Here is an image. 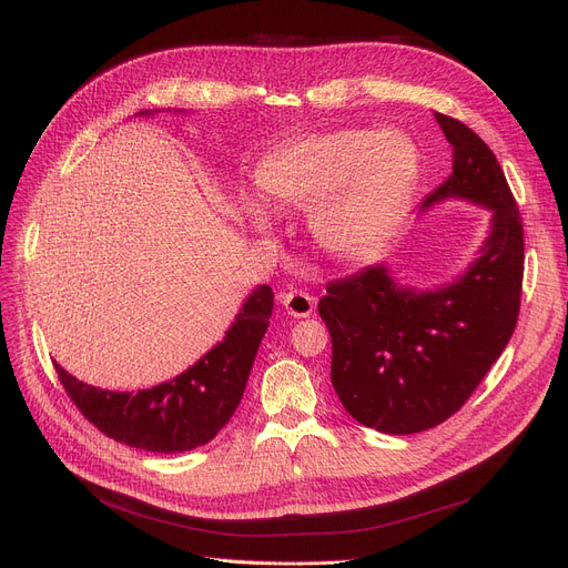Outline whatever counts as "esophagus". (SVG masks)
Wrapping results in <instances>:
<instances>
[{"mask_svg": "<svg viewBox=\"0 0 568 568\" xmlns=\"http://www.w3.org/2000/svg\"><path fill=\"white\" fill-rule=\"evenodd\" d=\"M278 302L285 306L287 315L292 317H308L313 313V296L306 292H281L278 294Z\"/></svg>", "mask_w": 568, "mask_h": 568, "instance_id": "34e87169", "label": "esophagus"}]
</instances>
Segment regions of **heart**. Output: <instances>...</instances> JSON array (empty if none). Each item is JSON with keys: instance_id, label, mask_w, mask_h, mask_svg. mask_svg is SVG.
<instances>
[{"instance_id": "heart-1", "label": "heart", "mask_w": 568, "mask_h": 568, "mask_svg": "<svg viewBox=\"0 0 568 568\" xmlns=\"http://www.w3.org/2000/svg\"><path fill=\"white\" fill-rule=\"evenodd\" d=\"M419 174L407 133L341 129L287 142L257 168V184L274 204H311L315 242L347 257L398 223Z\"/></svg>"}]
</instances>
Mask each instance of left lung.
<instances>
[{"mask_svg": "<svg viewBox=\"0 0 568 568\" xmlns=\"http://www.w3.org/2000/svg\"><path fill=\"white\" fill-rule=\"evenodd\" d=\"M454 172L419 212L465 200L490 212L479 255L435 290L400 285L386 264L326 285L317 311L332 334V384L356 422L389 435L439 426L479 386L509 343L520 311L523 221L490 146L435 112Z\"/></svg>", "mask_w": 568, "mask_h": 568, "instance_id": "1", "label": "left lung"}]
</instances>
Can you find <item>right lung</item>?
Returning a JSON list of instances; mask_svg holds the SVG:
<instances>
[{
  "mask_svg": "<svg viewBox=\"0 0 568 568\" xmlns=\"http://www.w3.org/2000/svg\"><path fill=\"white\" fill-rule=\"evenodd\" d=\"M272 311V287L257 285L219 345L202 354L189 371L152 389L108 392L80 382L57 362L54 371L75 407L114 442L154 454L191 452L212 442L242 403Z\"/></svg>",
  "mask_w": 568,
  "mask_h": 568,
  "instance_id": "obj_1",
  "label": "right lung"
}]
</instances>
